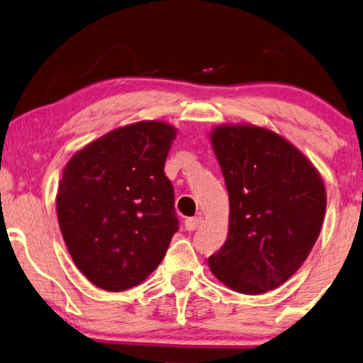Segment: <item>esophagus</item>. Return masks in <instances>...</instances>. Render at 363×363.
<instances>
[{
    "label": "esophagus",
    "instance_id": "obj_1",
    "mask_svg": "<svg viewBox=\"0 0 363 363\" xmlns=\"http://www.w3.org/2000/svg\"><path fill=\"white\" fill-rule=\"evenodd\" d=\"M202 223H203L202 216H194V218H187V220L184 221V226H186L187 231H195V229H197Z\"/></svg>",
    "mask_w": 363,
    "mask_h": 363
}]
</instances>
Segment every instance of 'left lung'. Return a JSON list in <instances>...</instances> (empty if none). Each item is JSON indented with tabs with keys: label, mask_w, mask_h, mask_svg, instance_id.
<instances>
[{
	"label": "left lung",
	"mask_w": 363,
	"mask_h": 363,
	"mask_svg": "<svg viewBox=\"0 0 363 363\" xmlns=\"http://www.w3.org/2000/svg\"><path fill=\"white\" fill-rule=\"evenodd\" d=\"M211 145L229 194L228 239L210 255L211 273L240 294L286 283L315 245L326 211L320 172L274 132L220 125Z\"/></svg>",
	"instance_id": "obj_1"
}]
</instances>
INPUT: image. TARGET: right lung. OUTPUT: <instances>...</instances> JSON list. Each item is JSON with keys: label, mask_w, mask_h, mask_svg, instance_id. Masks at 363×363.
<instances>
[{"label": "right lung", "mask_w": 363, "mask_h": 363, "mask_svg": "<svg viewBox=\"0 0 363 363\" xmlns=\"http://www.w3.org/2000/svg\"><path fill=\"white\" fill-rule=\"evenodd\" d=\"M174 139L172 125L140 121L89 143L62 171L56 195L62 238L100 289L119 292L145 281L179 229L164 176Z\"/></svg>", "instance_id": "right-lung-1"}]
</instances>
